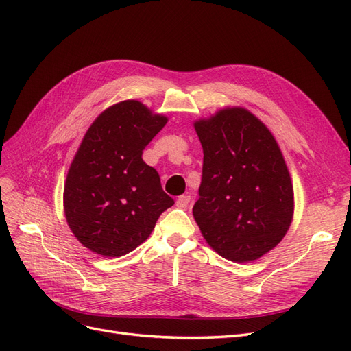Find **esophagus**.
I'll return each instance as SVG.
<instances>
[{
  "mask_svg": "<svg viewBox=\"0 0 351 351\" xmlns=\"http://www.w3.org/2000/svg\"><path fill=\"white\" fill-rule=\"evenodd\" d=\"M189 204H190V196H187V195L178 196V199H177V202H176L177 208H180V209H186V208L189 206Z\"/></svg>",
  "mask_w": 351,
  "mask_h": 351,
  "instance_id": "1",
  "label": "esophagus"
}]
</instances>
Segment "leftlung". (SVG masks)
<instances>
[{"label": "left lung", "mask_w": 351, "mask_h": 351, "mask_svg": "<svg viewBox=\"0 0 351 351\" xmlns=\"http://www.w3.org/2000/svg\"><path fill=\"white\" fill-rule=\"evenodd\" d=\"M204 167L193 217L209 246L237 263L256 261L290 228L294 193L277 141L234 107L195 123Z\"/></svg>", "instance_id": "obj_1"}]
</instances>
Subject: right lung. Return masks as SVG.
<instances>
[{
  "label": "right lung",
  "instance_id": "right-lung-1",
  "mask_svg": "<svg viewBox=\"0 0 351 351\" xmlns=\"http://www.w3.org/2000/svg\"><path fill=\"white\" fill-rule=\"evenodd\" d=\"M139 101L112 105L92 123L70 165L64 214L73 234L105 258L130 253L174 205L142 154L167 124Z\"/></svg>",
  "mask_w": 351,
  "mask_h": 351
}]
</instances>
